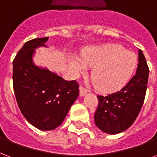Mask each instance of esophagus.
I'll return each mask as SVG.
<instances>
[{"mask_svg":"<svg viewBox=\"0 0 157 157\" xmlns=\"http://www.w3.org/2000/svg\"><path fill=\"white\" fill-rule=\"evenodd\" d=\"M88 93V90H87L85 87L81 86L80 87V95L81 96H84V95H86V94Z\"/></svg>","mask_w":157,"mask_h":157,"instance_id":"obj_1","label":"esophagus"}]
</instances>
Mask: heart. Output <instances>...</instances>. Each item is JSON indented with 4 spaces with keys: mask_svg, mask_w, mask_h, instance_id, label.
Wrapping results in <instances>:
<instances>
[{
    "mask_svg": "<svg viewBox=\"0 0 157 157\" xmlns=\"http://www.w3.org/2000/svg\"><path fill=\"white\" fill-rule=\"evenodd\" d=\"M71 67L76 74L94 67L91 77L98 89L113 92L124 87L134 72L137 56L117 44L90 47L81 52V59L71 57Z\"/></svg>",
    "mask_w": 157,
    "mask_h": 157,
    "instance_id": "heart-1",
    "label": "heart"
}]
</instances>
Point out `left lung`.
Masks as SVG:
<instances>
[{"label":"left lung","instance_id":"obj_1","mask_svg":"<svg viewBox=\"0 0 157 157\" xmlns=\"http://www.w3.org/2000/svg\"><path fill=\"white\" fill-rule=\"evenodd\" d=\"M137 71L120 90L98 95L99 105L94 113V123L108 134H117L133 124L142 107L147 88L149 68L142 50H138Z\"/></svg>","mask_w":157,"mask_h":157}]
</instances>
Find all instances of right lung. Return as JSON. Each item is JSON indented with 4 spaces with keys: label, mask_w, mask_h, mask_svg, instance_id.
<instances>
[{
    "label": "right lung",
    "mask_w": 157,
    "mask_h": 157,
    "mask_svg": "<svg viewBox=\"0 0 157 157\" xmlns=\"http://www.w3.org/2000/svg\"><path fill=\"white\" fill-rule=\"evenodd\" d=\"M48 39V37L26 42L13 61V88L18 106L26 120L43 131L60 126L79 95L76 81H66L34 65L35 49L46 47Z\"/></svg>",
    "instance_id": "1"
}]
</instances>
